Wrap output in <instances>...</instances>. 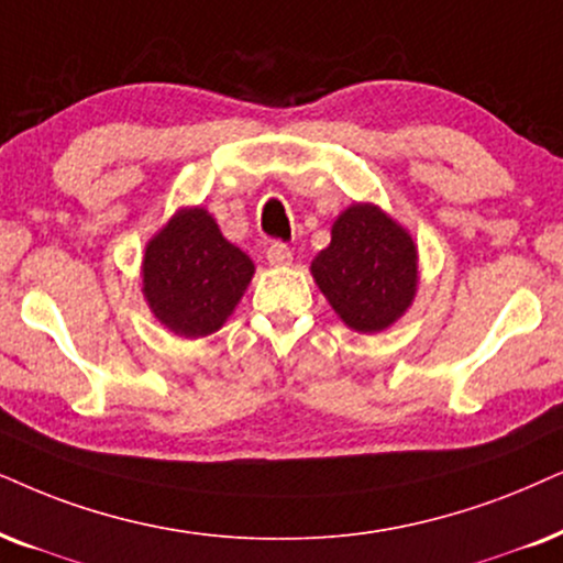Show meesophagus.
<instances>
[{"instance_id":"1","label":"esophagus","mask_w":563,"mask_h":563,"mask_svg":"<svg viewBox=\"0 0 563 563\" xmlns=\"http://www.w3.org/2000/svg\"><path fill=\"white\" fill-rule=\"evenodd\" d=\"M267 262L273 267H288L294 262V254L286 244H269L267 246Z\"/></svg>"}]
</instances>
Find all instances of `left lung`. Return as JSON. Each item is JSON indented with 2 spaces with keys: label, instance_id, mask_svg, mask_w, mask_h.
<instances>
[{
  "label": "left lung",
  "instance_id": "obj_1",
  "mask_svg": "<svg viewBox=\"0 0 563 563\" xmlns=\"http://www.w3.org/2000/svg\"><path fill=\"white\" fill-rule=\"evenodd\" d=\"M330 246L311 260V277L334 314L355 332L389 330L418 294V246L410 231L374 202L334 218Z\"/></svg>",
  "mask_w": 563,
  "mask_h": 563
}]
</instances>
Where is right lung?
<instances>
[{"label": "right lung", "instance_id": "obj_1", "mask_svg": "<svg viewBox=\"0 0 563 563\" xmlns=\"http://www.w3.org/2000/svg\"><path fill=\"white\" fill-rule=\"evenodd\" d=\"M142 296L176 338H208L225 324L254 277V262L231 244L202 205L179 208L145 244Z\"/></svg>", "mask_w": 563, "mask_h": 563}]
</instances>
